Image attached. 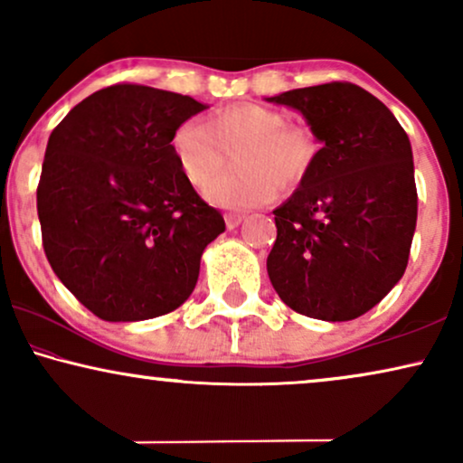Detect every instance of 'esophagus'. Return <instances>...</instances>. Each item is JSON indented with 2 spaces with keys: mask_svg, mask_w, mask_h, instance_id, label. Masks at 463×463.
Masks as SVG:
<instances>
[{
  "mask_svg": "<svg viewBox=\"0 0 463 463\" xmlns=\"http://www.w3.org/2000/svg\"><path fill=\"white\" fill-rule=\"evenodd\" d=\"M244 221V214H240V213H230V214H225V225H227V230H236V227L242 223Z\"/></svg>",
  "mask_w": 463,
  "mask_h": 463,
  "instance_id": "1",
  "label": "esophagus"
}]
</instances>
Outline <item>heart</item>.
<instances>
[{
	"instance_id": "obj_1",
	"label": "heart",
	"mask_w": 463,
	"mask_h": 463,
	"mask_svg": "<svg viewBox=\"0 0 463 463\" xmlns=\"http://www.w3.org/2000/svg\"><path fill=\"white\" fill-rule=\"evenodd\" d=\"M236 148V174L213 178L226 154ZM173 154L194 185H206L208 204L230 211L268 204L276 187L293 189L312 173L318 143L303 126L288 124L287 116L269 107L240 103L221 109L206 124L187 122L176 128Z\"/></svg>"
}]
</instances>
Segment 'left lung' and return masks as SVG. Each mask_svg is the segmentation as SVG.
<instances>
[{"label": "left lung", "mask_w": 463, "mask_h": 463, "mask_svg": "<svg viewBox=\"0 0 463 463\" xmlns=\"http://www.w3.org/2000/svg\"><path fill=\"white\" fill-rule=\"evenodd\" d=\"M268 100L299 111L322 143L312 173L274 211L271 287L309 318H358L409 263L417 189L407 132L382 100L347 81Z\"/></svg>", "instance_id": "1"}]
</instances>
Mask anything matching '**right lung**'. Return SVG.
Instances as JSON below:
<instances>
[{
	"label": "right lung",
	"mask_w": 463,
	"mask_h": 463,
	"mask_svg": "<svg viewBox=\"0 0 463 463\" xmlns=\"http://www.w3.org/2000/svg\"><path fill=\"white\" fill-rule=\"evenodd\" d=\"M204 109L183 94L118 84L75 105L48 138L37 185L43 250L100 320L173 312L225 232L173 154L176 128Z\"/></svg>",
	"instance_id": "add662e5"
}]
</instances>
